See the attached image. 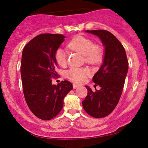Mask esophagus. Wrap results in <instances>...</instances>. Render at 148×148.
Here are the masks:
<instances>
[{
	"label": "esophagus",
	"mask_w": 148,
	"mask_h": 148,
	"mask_svg": "<svg viewBox=\"0 0 148 148\" xmlns=\"http://www.w3.org/2000/svg\"><path fill=\"white\" fill-rule=\"evenodd\" d=\"M79 86V85H77V84H73V88H74V89L77 88Z\"/></svg>",
	"instance_id": "1"
}]
</instances>
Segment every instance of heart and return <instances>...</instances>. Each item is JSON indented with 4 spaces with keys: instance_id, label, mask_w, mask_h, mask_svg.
Segmentation results:
<instances>
[{
    "instance_id": "b5f03b06",
    "label": "heart",
    "mask_w": 148,
    "mask_h": 148,
    "mask_svg": "<svg viewBox=\"0 0 148 148\" xmlns=\"http://www.w3.org/2000/svg\"><path fill=\"white\" fill-rule=\"evenodd\" d=\"M71 50L85 56L86 61L88 63L96 64L100 62L103 57L102 49L99 46L94 45L90 39L82 36H77L68 44ZM56 62L60 66H63L66 62V54L61 48L56 50L55 53ZM66 77L75 83L84 82L90 75V69L84 67L71 68L66 73Z\"/></svg>"
}]
</instances>
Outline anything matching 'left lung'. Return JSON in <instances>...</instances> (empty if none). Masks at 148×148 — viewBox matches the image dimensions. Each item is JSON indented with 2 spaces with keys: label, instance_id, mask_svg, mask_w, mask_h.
Instances as JSON below:
<instances>
[{
  "label": "left lung",
  "instance_id": "obj_1",
  "mask_svg": "<svg viewBox=\"0 0 148 148\" xmlns=\"http://www.w3.org/2000/svg\"><path fill=\"white\" fill-rule=\"evenodd\" d=\"M86 32L100 38L104 53L102 65L92 79L100 90L92 91L86 86L88 95L82 105L90 116L102 118L112 112L120 100L128 72V60L124 47L110 32L106 30H87Z\"/></svg>",
  "mask_w": 148,
  "mask_h": 148
}]
</instances>
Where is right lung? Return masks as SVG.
Masks as SVG:
<instances>
[{
    "label": "right lung",
    "instance_id": "1",
    "mask_svg": "<svg viewBox=\"0 0 148 148\" xmlns=\"http://www.w3.org/2000/svg\"><path fill=\"white\" fill-rule=\"evenodd\" d=\"M64 38L61 34H40L28 42L22 52L24 96L30 110L42 120L55 117L62 110L64 98L73 90L68 81L52 84V78L57 75L55 53Z\"/></svg>",
    "mask_w": 148,
    "mask_h": 148
}]
</instances>
